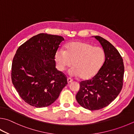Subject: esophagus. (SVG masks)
<instances>
[{
    "label": "esophagus",
    "instance_id": "obj_1",
    "mask_svg": "<svg viewBox=\"0 0 134 134\" xmlns=\"http://www.w3.org/2000/svg\"><path fill=\"white\" fill-rule=\"evenodd\" d=\"M72 81V80L71 79H70V78H67V82L68 83H70V82Z\"/></svg>",
    "mask_w": 134,
    "mask_h": 134
}]
</instances>
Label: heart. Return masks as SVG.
Listing matches in <instances>:
<instances>
[{"instance_id": "obj_1", "label": "heart", "mask_w": 134, "mask_h": 134, "mask_svg": "<svg viewBox=\"0 0 134 134\" xmlns=\"http://www.w3.org/2000/svg\"><path fill=\"white\" fill-rule=\"evenodd\" d=\"M58 69L63 71L72 65L70 73L87 80L92 77L101 69L105 59L103 48L82 42H72L65 46V51L59 49L55 53Z\"/></svg>"}]
</instances>
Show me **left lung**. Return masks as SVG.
I'll return each instance as SVG.
<instances>
[{
  "mask_svg": "<svg viewBox=\"0 0 134 134\" xmlns=\"http://www.w3.org/2000/svg\"><path fill=\"white\" fill-rule=\"evenodd\" d=\"M94 37L103 47L105 61L93 77L80 82L75 96L80 105L91 111L105 107L116 98L122 88L124 74L123 59L116 48L100 36Z\"/></svg>",
  "mask_w": 134,
  "mask_h": 134,
  "instance_id": "left-lung-1",
  "label": "left lung"
}]
</instances>
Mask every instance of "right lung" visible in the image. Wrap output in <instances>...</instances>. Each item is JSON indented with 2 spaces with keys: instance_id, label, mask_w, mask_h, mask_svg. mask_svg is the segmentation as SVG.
I'll list each match as a JSON object with an SVG mask.
<instances>
[{
  "instance_id": "add662e5",
  "label": "right lung",
  "mask_w": 134,
  "mask_h": 134,
  "mask_svg": "<svg viewBox=\"0 0 134 134\" xmlns=\"http://www.w3.org/2000/svg\"><path fill=\"white\" fill-rule=\"evenodd\" d=\"M64 38L40 33L17 50L12 65V81L20 97L37 108L49 106L67 84L65 75L55 68V53Z\"/></svg>"
}]
</instances>
